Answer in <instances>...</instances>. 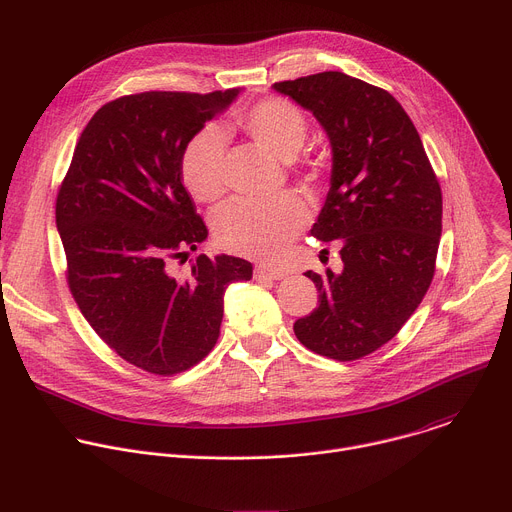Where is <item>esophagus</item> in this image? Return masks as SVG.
<instances>
[{"label":"esophagus","mask_w":512,"mask_h":512,"mask_svg":"<svg viewBox=\"0 0 512 512\" xmlns=\"http://www.w3.org/2000/svg\"><path fill=\"white\" fill-rule=\"evenodd\" d=\"M283 279L285 271L277 269V267H269V265H257L255 267V279Z\"/></svg>","instance_id":"1"}]
</instances>
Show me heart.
I'll return each instance as SVG.
<instances>
[{
    "label": "heart",
    "instance_id": "b5f03b06",
    "mask_svg": "<svg viewBox=\"0 0 512 512\" xmlns=\"http://www.w3.org/2000/svg\"><path fill=\"white\" fill-rule=\"evenodd\" d=\"M233 125L245 131L263 150L281 160H294L304 148L310 123L289 99L269 97L235 115ZM182 182L198 202H216L227 190L225 137L214 127L198 131L182 154ZM306 180H316L314 166L296 168ZM308 225V208L296 194H279L267 202L235 200L214 214L216 243L231 253L255 259L277 257Z\"/></svg>",
    "mask_w": 512,
    "mask_h": 512
}]
</instances>
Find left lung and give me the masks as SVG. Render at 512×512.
Returning <instances> with one entry per match:
<instances>
[{
	"mask_svg": "<svg viewBox=\"0 0 512 512\" xmlns=\"http://www.w3.org/2000/svg\"><path fill=\"white\" fill-rule=\"evenodd\" d=\"M273 89L312 111L328 133L330 192L312 235L340 239L344 263L340 275L306 271L318 308L294 332L316 354L356 360L387 344L429 289L442 188L413 121L385 89L338 70Z\"/></svg>",
	"mask_w": 512,
	"mask_h": 512,
	"instance_id": "obj_1",
	"label": "left lung"
}]
</instances>
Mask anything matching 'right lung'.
Listing matches in <instances>:
<instances>
[{
  "mask_svg": "<svg viewBox=\"0 0 512 512\" xmlns=\"http://www.w3.org/2000/svg\"><path fill=\"white\" fill-rule=\"evenodd\" d=\"M237 95L148 91L105 103L58 188L72 298L109 348L152 375L200 362L221 334L225 289L253 275L231 255H198L186 277L170 273L208 235L182 184L184 148Z\"/></svg>",
  "mask_w": 512,
  "mask_h": 512,
  "instance_id": "obj_1",
  "label": "right lung"
}]
</instances>
